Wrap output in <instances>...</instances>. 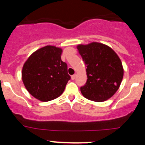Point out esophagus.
<instances>
[{
  "label": "esophagus",
  "instance_id": "obj_1",
  "mask_svg": "<svg viewBox=\"0 0 145 145\" xmlns=\"http://www.w3.org/2000/svg\"><path fill=\"white\" fill-rule=\"evenodd\" d=\"M75 77H76V75H72V76H71V79H72V80H75Z\"/></svg>",
  "mask_w": 145,
  "mask_h": 145
}]
</instances>
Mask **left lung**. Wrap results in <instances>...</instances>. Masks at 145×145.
Instances as JSON below:
<instances>
[{
	"label": "left lung",
	"mask_w": 145,
	"mask_h": 145,
	"mask_svg": "<svg viewBox=\"0 0 145 145\" xmlns=\"http://www.w3.org/2000/svg\"><path fill=\"white\" fill-rule=\"evenodd\" d=\"M86 67L87 81L80 88L85 98L104 102L112 97L120 87L123 77L120 59L110 46L97 42L77 46Z\"/></svg>",
	"instance_id": "obj_1"
}]
</instances>
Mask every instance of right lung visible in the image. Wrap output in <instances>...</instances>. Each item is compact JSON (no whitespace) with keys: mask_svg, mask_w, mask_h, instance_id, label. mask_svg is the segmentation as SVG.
I'll use <instances>...</instances> for the list:
<instances>
[{"mask_svg":"<svg viewBox=\"0 0 145 145\" xmlns=\"http://www.w3.org/2000/svg\"><path fill=\"white\" fill-rule=\"evenodd\" d=\"M62 49L46 46L33 52L25 62L22 71L23 84L33 97L48 102L63 93L70 76L67 65L61 61Z\"/></svg>","mask_w":145,"mask_h":145,"instance_id":"1","label":"right lung"}]
</instances>
